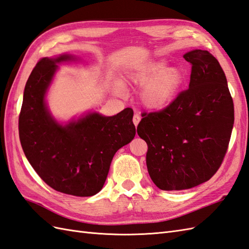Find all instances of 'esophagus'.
<instances>
[{
	"mask_svg": "<svg viewBox=\"0 0 249 249\" xmlns=\"http://www.w3.org/2000/svg\"><path fill=\"white\" fill-rule=\"evenodd\" d=\"M140 121H141V115L136 113V114L134 115V118H132V122H134V124H135L136 127L138 126V124H139V122H140Z\"/></svg>",
	"mask_w": 249,
	"mask_h": 249,
	"instance_id": "1",
	"label": "esophagus"
}]
</instances>
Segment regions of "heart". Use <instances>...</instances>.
<instances>
[{
	"mask_svg": "<svg viewBox=\"0 0 249 249\" xmlns=\"http://www.w3.org/2000/svg\"><path fill=\"white\" fill-rule=\"evenodd\" d=\"M126 80L142 86L140 97L144 106L159 110L175 100L186 82V73L179 67H166L164 59H153L128 69ZM115 86L118 91H123L124 87L120 82Z\"/></svg>",
	"mask_w": 249,
	"mask_h": 249,
	"instance_id": "1",
	"label": "heart"
}]
</instances>
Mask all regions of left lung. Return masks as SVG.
<instances>
[{
  "label": "left lung",
  "mask_w": 249,
  "mask_h": 249,
  "mask_svg": "<svg viewBox=\"0 0 249 249\" xmlns=\"http://www.w3.org/2000/svg\"><path fill=\"white\" fill-rule=\"evenodd\" d=\"M183 58L192 65L189 89L162 110L143 113L137 127L148 146V174L164 191L209 180L226 155L234 122L232 97L215 57L193 50Z\"/></svg>",
  "instance_id": "1"
}]
</instances>
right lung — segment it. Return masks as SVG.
<instances>
[{
    "label": "right lung",
    "instance_id": "obj_1",
    "mask_svg": "<svg viewBox=\"0 0 249 249\" xmlns=\"http://www.w3.org/2000/svg\"><path fill=\"white\" fill-rule=\"evenodd\" d=\"M73 60L76 57L62 54L38 61L25 85L19 136L28 162L46 184L85 197L102 190L114 154L135 138L136 127L131 108L112 117L89 112L66 125L57 122L45 94L57 65Z\"/></svg>",
    "mask_w": 249,
    "mask_h": 249
}]
</instances>
